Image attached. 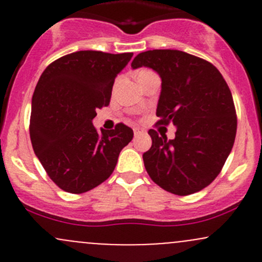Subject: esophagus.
<instances>
[{"instance_id": "1", "label": "esophagus", "mask_w": 262, "mask_h": 262, "mask_svg": "<svg viewBox=\"0 0 262 262\" xmlns=\"http://www.w3.org/2000/svg\"><path fill=\"white\" fill-rule=\"evenodd\" d=\"M142 133H144L143 130H142V129H139V128H134V136H141Z\"/></svg>"}]
</instances>
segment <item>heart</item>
Here are the masks:
<instances>
[{"label": "heart", "mask_w": 262, "mask_h": 262, "mask_svg": "<svg viewBox=\"0 0 262 262\" xmlns=\"http://www.w3.org/2000/svg\"><path fill=\"white\" fill-rule=\"evenodd\" d=\"M150 73H153L152 71L150 70H139L138 72L136 73V76H137V80H142V78H144V77H147L148 75H150Z\"/></svg>", "instance_id": "obj_1"}]
</instances>
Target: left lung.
I'll return each instance as SVG.
<instances>
[{"label":"left lung","instance_id":"8db88e82","mask_svg":"<svg viewBox=\"0 0 262 262\" xmlns=\"http://www.w3.org/2000/svg\"><path fill=\"white\" fill-rule=\"evenodd\" d=\"M132 67L160 75L158 125L173 124L175 138L149 129L144 167L158 186L176 195L200 191L221 172L233 147L237 116L223 76L208 60L171 49L139 53Z\"/></svg>","mask_w":262,"mask_h":262}]
</instances>
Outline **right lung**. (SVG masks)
<instances>
[{"instance_id": "obj_1", "label": "right lung", "mask_w": 262, "mask_h": 262, "mask_svg": "<svg viewBox=\"0 0 262 262\" xmlns=\"http://www.w3.org/2000/svg\"><path fill=\"white\" fill-rule=\"evenodd\" d=\"M133 53L80 50L50 63L31 100L30 139L36 157L53 182L71 194H82L114 171L120 150L133 130L116 124L97 132L96 110L107 106L118 73Z\"/></svg>"}]
</instances>
